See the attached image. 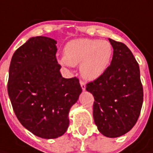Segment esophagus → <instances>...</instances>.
Here are the masks:
<instances>
[{
	"label": "esophagus",
	"mask_w": 153,
	"mask_h": 153,
	"mask_svg": "<svg viewBox=\"0 0 153 153\" xmlns=\"http://www.w3.org/2000/svg\"><path fill=\"white\" fill-rule=\"evenodd\" d=\"M80 85H81V87H82V89L84 91V90L86 89V85H85V83H84V82L80 81Z\"/></svg>",
	"instance_id": "1"
}]
</instances>
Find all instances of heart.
I'll list each match as a JSON object with an SVG mask.
<instances>
[{"instance_id":"heart-1","label":"heart","mask_w":153,"mask_h":153,"mask_svg":"<svg viewBox=\"0 0 153 153\" xmlns=\"http://www.w3.org/2000/svg\"><path fill=\"white\" fill-rule=\"evenodd\" d=\"M112 46L108 41L96 39H76L65 47V56L58 59L66 67L80 65L82 78L94 81L107 70L112 57Z\"/></svg>"}]
</instances>
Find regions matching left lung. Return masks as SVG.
<instances>
[{"mask_svg": "<svg viewBox=\"0 0 153 153\" xmlns=\"http://www.w3.org/2000/svg\"><path fill=\"white\" fill-rule=\"evenodd\" d=\"M113 56L105 72L87 84L94 98L93 116L103 135L116 138L128 133L138 120L143 103L140 67L126 45L109 38Z\"/></svg>", "mask_w": 153, "mask_h": 153, "instance_id": "left-lung-1", "label": "left lung"}]
</instances>
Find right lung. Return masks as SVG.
Masks as SVG:
<instances>
[{
    "label": "right lung",
    "instance_id": "right-lung-1",
    "mask_svg": "<svg viewBox=\"0 0 153 153\" xmlns=\"http://www.w3.org/2000/svg\"><path fill=\"white\" fill-rule=\"evenodd\" d=\"M56 44L49 37H31L15 51L9 67L7 92L15 115L26 129L43 139L66 132L69 111L82 93L76 77L61 76Z\"/></svg>",
    "mask_w": 153,
    "mask_h": 153
}]
</instances>
